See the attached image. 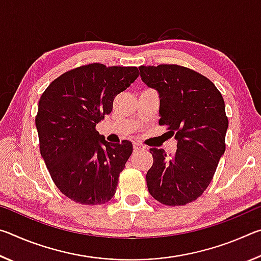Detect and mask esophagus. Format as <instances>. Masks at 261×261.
<instances>
[{"instance_id":"obj_1","label":"esophagus","mask_w":261,"mask_h":261,"mask_svg":"<svg viewBox=\"0 0 261 261\" xmlns=\"http://www.w3.org/2000/svg\"><path fill=\"white\" fill-rule=\"evenodd\" d=\"M134 149H135V151H139V149H145V146H143V145H141V144L135 143L134 144Z\"/></svg>"}]
</instances>
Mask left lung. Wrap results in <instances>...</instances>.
<instances>
[{
	"label": "left lung",
	"instance_id": "1",
	"mask_svg": "<svg viewBox=\"0 0 261 261\" xmlns=\"http://www.w3.org/2000/svg\"><path fill=\"white\" fill-rule=\"evenodd\" d=\"M139 70L141 81L159 93V124L167 125L177 140L174 155L149 149L148 192L163 205H187L204 193L226 151L223 98L208 78L189 68L160 64Z\"/></svg>",
	"mask_w": 261,
	"mask_h": 261
}]
</instances>
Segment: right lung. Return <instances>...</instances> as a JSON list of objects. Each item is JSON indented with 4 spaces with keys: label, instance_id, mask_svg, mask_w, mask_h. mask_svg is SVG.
Wrapping results in <instances>:
<instances>
[{
    "label": "right lung",
    "instance_id": "obj_1",
    "mask_svg": "<svg viewBox=\"0 0 261 261\" xmlns=\"http://www.w3.org/2000/svg\"><path fill=\"white\" fill-rule=\"evenodd\" d=\"M138 76L136 67L82 65L51 82L39 100L41 156L57 189L78 204H105L116 192L132 144H110L95 126Z\"/></svg>",
    "mask_w": 261,
    "mask_h": 261
}]
</instances>
